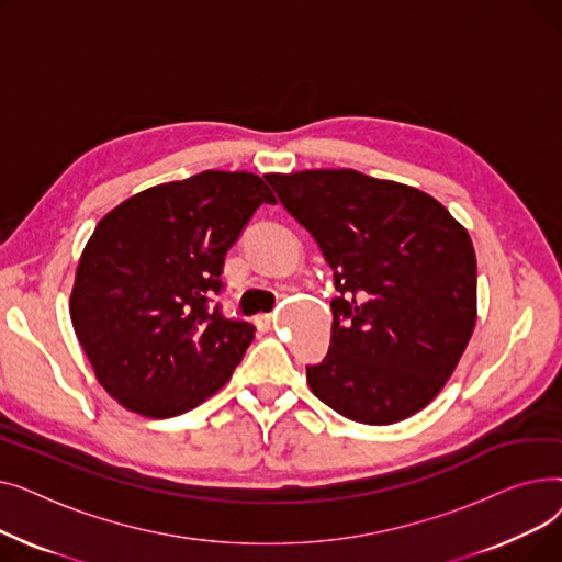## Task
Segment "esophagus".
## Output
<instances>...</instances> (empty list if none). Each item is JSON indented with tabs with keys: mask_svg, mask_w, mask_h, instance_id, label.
<instances>
[{
	"mask_svg": "<svg viewBox=\"0 0 562 562\" xmlns=\"http://www.w3.org/2000/svg\"><path fill=\"white\" fill-rule=\"evenodd\" d=\"M255 323H257L259 330H271L273 316H271V314H257V316H255Z\"/></svg>",
	"mask_w": 562,
	"mask_h": 562,
	"instance_id": "1",
	"label": "esophagus"
}]
</instances>
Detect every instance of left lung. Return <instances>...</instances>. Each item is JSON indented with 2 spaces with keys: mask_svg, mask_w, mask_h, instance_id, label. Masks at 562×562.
Segmentation results:
<instances>
[{
  "mask_svg": "<svg viewBox=\"0 0 562 562\" xmlns=\"http://www.w3.org/2000/svg\"><path fill=\"white\" fill-rule=\"evenodd\" d=\"M335 273L333 337L307 364L316 398L387 426L426 407L476 326V252L428 193L358 170L266 175Z\"/></svg>",
  "mask_w": 562,
  "mask_h": 562,
  "instance_id": "obj_1",
  "label": "left lung"
}]
</instances>
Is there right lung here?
Instances as JSON below:
<instances>
[{
  "instance_id": "1",
  "label": "right lung",
  "mask_w": 562,
  "mask_h": 562,
  "mask_svg": "<svg viewBox=\"0 0 562 562\" xmlns=\"http://www.w3.org/2000/svg\"><path fill=\"white\" fill-rule=\"evenodd\" d=\"M273 193L252 172L202 170L117 204L88 239L70 296L100 385L132 412L177 417L229 380L255 337L214 299L223 263Z\"/></svg>"
}]
</instances>
